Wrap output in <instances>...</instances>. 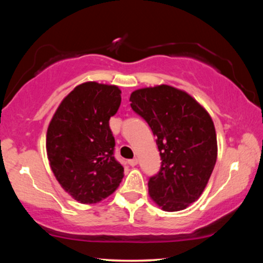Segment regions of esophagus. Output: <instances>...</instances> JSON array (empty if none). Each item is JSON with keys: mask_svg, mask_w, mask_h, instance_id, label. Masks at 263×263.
Returning <instances> with one entry per match:
<instances>
[{"mask_svg": "<svg viewBox=\"0 0 263 263\" xmlns=\"http://www.w3.org/2000/svg\"><path fill=\"white\" fill-rule=\"evenodd\" d=\"M138 161H139V160H138L137 158H133L131 160H128V164H130V166H132V167H135L138 164Z\"/></svg>", "mask_w": 263, "mask_h": 263, "instance_id": "obj_1", "label": "esophagus"}]
</instances>
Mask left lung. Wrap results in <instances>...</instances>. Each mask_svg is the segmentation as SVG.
<instances>
[{
	"label": "left lung",
	"mask_w": 263,
	"mask_h": 263,
	"mask_svg": "<svg viewBox=\"0 0 263 263\" xmlns=\"http://www.w3.org/2000/svg\"><path fill=\"white\" fill-rule=\"evenodd\" d=\"M131 108L147 122L161 157L148 180L149 196L164 211H180L202 195L217 160L210 115L185 91L161 84L130 96Z\"/></svg>",
	"instance_id": "8db88e82"
}]
</instances>
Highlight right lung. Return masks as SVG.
Here are the masks:
<instances>
[{
    "mask_svg": "<svg viewBox=\"0 0 263 263\" xmlns=\"http://www.w3.org/2000/svg\"><path fill=\"white\" fill-rule=\"evenodd\" d=\"M121 94L116 86L80 84L62 100L48 125L46 149L53 174L80 203L106 198L124 176L109 126L121 105Z\"/></svg>",
    "mask_w": 263,
    "mask_h": 263,
    "instance_id": "obj_1",
    "label": "right lung"
}]
</instances>
